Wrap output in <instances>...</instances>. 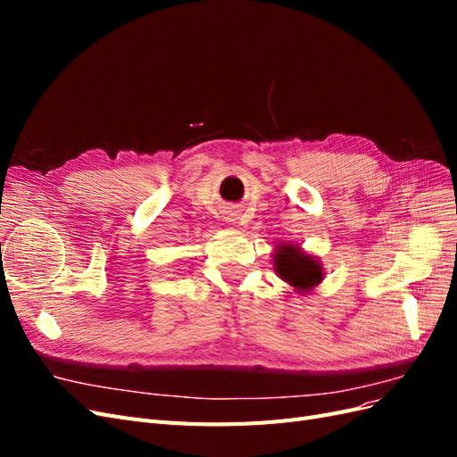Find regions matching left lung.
<instances>
[{
  "instance_id": "left-lung-1",
  "label": "left lung",
  "mask_w": 457,
  "mask_h": 457,
  "mask_svg": "<svg viewBox=\"0 0 457 457\" xmlns=\"http://www.w3.org/2000/svg\"><path fill=\"white\" fill-rule=\"evenodd\" d=\"M274 262L282 278L294 287L303 289V292H307V289L314 287L322 280L320 265L312 261V257L303 255L299 247L280 245L278 252H276Z\"/></svg>"
}]
</instances>
